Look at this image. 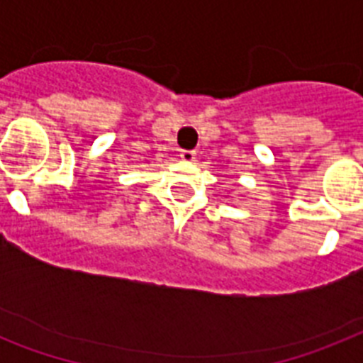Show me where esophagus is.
Instances as JSON below:
<instances>
[{"label":"esophagus","mask_w":363,"mask_h":363,"mask_svg":"<svg viewBox=\"0 0 363 363\" xmlns=\"http://www.w3.org/2000/svg\"><path fill=\"white\" fill-rule=\"evenodd\" d=\"M181 158L188 164H192V162H196V150H181Z\"/></svg>","instance_id":"34e87169"}]
</instances>
